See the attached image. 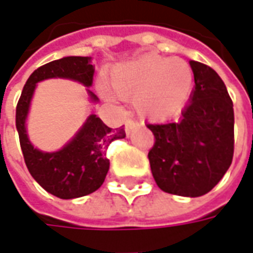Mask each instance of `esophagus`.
Listing matches in <instances>:
<instances>
[{"label":"esophagus","mask_w":253,"mask_h":253,"mask_svg":"<svg viewBox=\"0 0 253 253\" xmlns=\"http://www.w3.org/2000/svg\"><path fill=\"white\" fill-rule=\"evenodd\" d=\"M138 127V123L137 122H134V120H127L126 122V133L127 135H130L131 131H133L134 128H137Z\"/></svg>","instance_id":"1"}]
</instances>
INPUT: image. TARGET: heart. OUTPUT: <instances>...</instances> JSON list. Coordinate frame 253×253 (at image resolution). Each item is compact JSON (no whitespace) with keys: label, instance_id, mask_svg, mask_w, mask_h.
<instances>
[{"label":"heart","instance_id":"obj_1","mask_svg":"<svg viewBox=\"0 0 253 253\" xmlns=\"http://www.w3.org/2000/svg\"><path fill=\"white\" fill-rule=\"evenodd\" d=\"M109 83L122 99H133L142 119L165 120L183 109L191 95L194 72L181 58L145 55L111 72Z\"/></svg>","mask_w":253,"mask_h":253}]
</instances>
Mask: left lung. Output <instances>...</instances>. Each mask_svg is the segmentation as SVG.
Masks as SVG:
<instances>
[{
  "instance_id": "obj_1",
  "label": "left lung",
  "mask_w": 253,
  "mask_h": 253,
  "mask_svg": "<svg viewBox=\"0 0 253 253\" xmlns=\"http://www.w3.org/2000/svg\"><path fill=\"white\" fill-rule=\"evenodd\" d=\"M194 90L176 123L147 125L155 144L149 149L158 187L180 197L212 190L234 155V109L226 84L211 66L191 61Z\"/></svg>"
}]
</instances>
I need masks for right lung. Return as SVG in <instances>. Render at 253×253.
Instances as JSON below:
<instances>
[{"label":"right lung","instance_id":"obj_1","mask_svg":"<svg viewBox=\"0 0 253 253\" xmlns=\"http://www.w3.org/2000/svg\"><path fill=\"white\" fill-rule=\"evenodd\" d=\"M94 66L90 56H66L49 62L33 72L27 79L16 105V128L25 163L33 178L49 194L62 199L80 198L97 191L109 170L106 149L115 140L125 138V128L113 130L97 115H90L83 127L56 152H42L34 148L26 133V118L33 92L39 82L52 77L76 80L91 87ZM90 98H98L90 90Z\"/></svg>","mask_w":253,"mask_h":253}]
</instances>
